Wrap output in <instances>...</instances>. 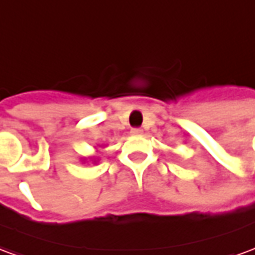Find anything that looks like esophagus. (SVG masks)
Listing matches in <instances>:
<instances>
[{
  "mask_svg": "<svg viewBox=\"0 0 255 255\" xmlns=\"http://www.w3.org/2000/svg\"><path fill=\"white\" fill-rule=\"evenodd\" d=\"M130 133H131V134H134V135H138V134H141V133H142V129H140V128H133Z\"/></svg>",
  "mask_w": 255,
  "mask_h": 255,
  "instance_id": "obj_1",
  "label": "esophagus"
}]
</instances>
